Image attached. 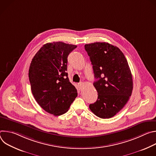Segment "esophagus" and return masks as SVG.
Listing matches in <instances>:
<instances>
[{"label":"esophagus","mask_w":156,"mask_h":156,"mask_svg":"<svg viewBox=\"0 0 156 156\" xmlns=\"http://www.w3.org/2000/svg\"><path fill=\"white\" fill-rule=\"evenodd\" d=\"M78 87L80 88V90H81V89H82L83 87V86H84V83L81 82V83H78Z\"/></svg>","instance_id":"1"}]
</instances>
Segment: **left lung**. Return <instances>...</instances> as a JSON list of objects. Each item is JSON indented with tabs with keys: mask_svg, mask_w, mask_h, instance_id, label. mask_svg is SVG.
Segmentation results:
<instances>
[{
	"mask_svg": "<svg viewBox=\"0 0 156 156\" xmlns=\"http://www.w3.org/2000/svg\"><path fill=\"white\" fill-rule=\"evenodd\" d=\"M94 77L98 98L90 108L98 117L109 119L123 108L133 91V77L128 62L119 48L107 42L85 44Z\"/></svg>",
	"mask_w": 156,
	"mask_h": 156,
	"instance_id": "obj_1",
	"label": "left lung"
}]
</instances>
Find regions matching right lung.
Segmentation results:
<instances>
[{
  "label": "right lung",
  "instance_id": "add662e5",
  "mask_svg": "<svg viewBox=\"0 0 156 156\" xmlns=\"http://www.w3.org/2000/svg\"><path fill=\"white\" fill-rule=\"evenodd\" d=\"M76 47L62 42L47 43L30 64L28 75L33 95L44 110L55 116L67 112L78 95L66 73L68 56Z\"/></svg>",
  "mask_w": 156,
  "mask_h": 156
}]
</instances>
